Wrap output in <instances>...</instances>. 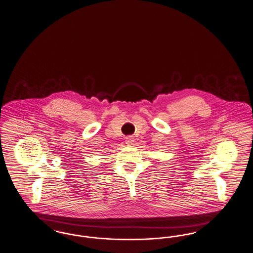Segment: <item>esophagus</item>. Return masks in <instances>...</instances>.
I'll list each match as a JSON object with an SVG mask.
<instances>
[{"label": "esophagus", "mask_w": 253, "mask_h": 253, "mask_svg": "<svg viewBox=\"0 0 253 253\" xmlns=\"http://www.w3.org/2000/svg\"><path fill=\"white\" fill-rule=\"evenodd\" d=\"M133 141H134V139H133L132 136H128V137H126V139H125V143L128 145V146H132V145L133 144Z\"/></svg>", "instance_id": "34e87169"}]
</instances>
